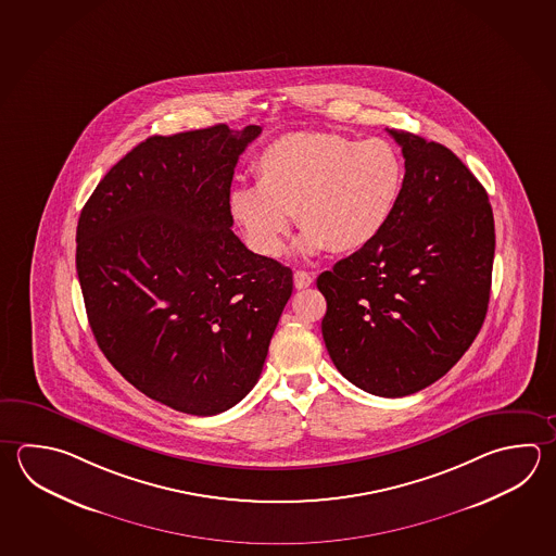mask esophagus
I'll list each match as a JSON object with an SVG mask.
<instances>
[{"label": "esophagus", "mask_w": 556, "mask_h": 556, "mask_svg": "<svg viewBox=\"0 0 556 556\" xmlns=\"http://www.w3.org/2000/svg\"><path fill=\"white\" fill-rule=\"evenodd\" d=\"M315 281V275H311L308 271H294V287L296 289H306L311 287Z\"/></svg>", "instance_id": "esophagus-1"}]
</instances>
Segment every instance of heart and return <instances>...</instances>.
<instances>
[{"label": "heart", "instance_id": "1", "mask_svg": "<svg viewBox=\"0 0 556 556\" xmlns=\"http://www.w3.org/2000/svg\"><path fill=\"white\" fill-rule=\"evenodd\" d=\"M255 187L231 190V218L253 252L277 257L293 214L303 228L299 252L354 253L386 230L403 190L393 146L325 131L279 137L253 161Z\"/></svg>", "mask_w": 556, "mask_h": 556}]
</instances>
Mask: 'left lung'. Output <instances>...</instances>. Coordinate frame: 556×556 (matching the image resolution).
Returning a JSON list of instances; mask_svg holds the SVG:
<instances>
[{
  "mask_svg": "<svg viewBox=\"0 0 556 556\" xmlns=\"http://www.w3.org/2000/svg\"><path fill=\"white\" fill-rule=\"evenodd\" d=\"M405 157L386 230L318 275L338 371L379 397L442 378L480 332L492 289V204L448 147L388 129Z\"/></svg>",
  "mask_w": 556,
  "mask_h": 556,
  "instance_id": "1",
  "label": "left lung"
}]
</instances>
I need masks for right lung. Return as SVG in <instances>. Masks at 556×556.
<instances>
[{
	"mask_svg": "<svg viewBox=\"0 0 556 556\" xmlns=\"http://www.w3.org/2000/svg\"><path fill=\"white\" fill-rule=\"evenodd\" d=\"M260 134L220 124L149 137L78 218L98 346L134 388L187 415H218L252 391L293 293V271L231 231L233 168Z\"/></svg>",
	"mask_w": 556,
	"mask_h": 556,
	"instance_id": "1",
	"label": "right lung"
}]
</instances>
